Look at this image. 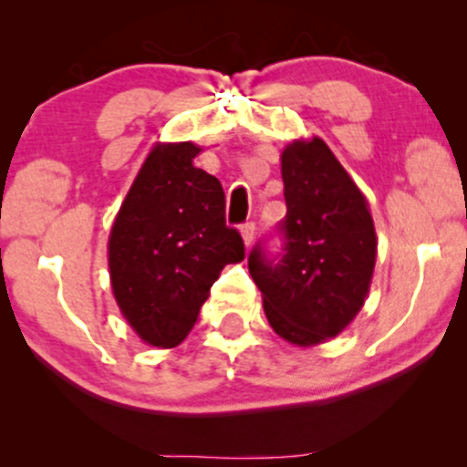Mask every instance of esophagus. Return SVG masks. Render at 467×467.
<instances>
[{
	"mask_svg": "<svg viewBox=\"0 0 467 467\" xmlns=\"http://www.w3.org/2000/svg\"><path fill=\"white\" fill-rule=\"evenodd\" d=\"M241 239H244L245 248H250L252 241H254V223H245V226H241Z\"/></svg>",
	"mask_w": 467,
	"mask_h": 467,
	"instance_id": "esophagus-1",
	"label": "esophagus"
}]
</instances>
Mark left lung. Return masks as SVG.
<instances>
[{"mask_svg": "<svg viewBox=\"0 0 467 467\" xmlns=\"http://www.w3.org/2000/svg\"><path fill=\"white\" fill-rule=\"evenodd\" d=\"M287 215L276 265L248 256L267 323L289 345H323L353 323L378 259L371 208L323 138H296L281 153Z\"/></svg>", "mask_w": 467, "mask_h": 467, "instance_id": "obj_1", "label": "left lung"}]
</instances>
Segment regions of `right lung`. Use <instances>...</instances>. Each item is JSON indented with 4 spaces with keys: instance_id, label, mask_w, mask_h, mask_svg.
I'll use <instances>...</instances> for the list:
<instances>
[{
    "instance_id": "right-lung-1",
    "label": "right lung",
    "mask_w": 467,
    "mask_h": 467,
    "mask_svg": "<svg viewBox=\"0 0 467 467\" xmlns=\"http://www.w3.org/2000/svg\"><path fill=\"white\" fill-rule=\"evenodd\" d=\"M200 153L192 142L155 144L107 241L118 309L158 349L189 336L223 267L244 261V241L226 226L222 182L192 164Z\"/></svg>"
}]
</instances>
